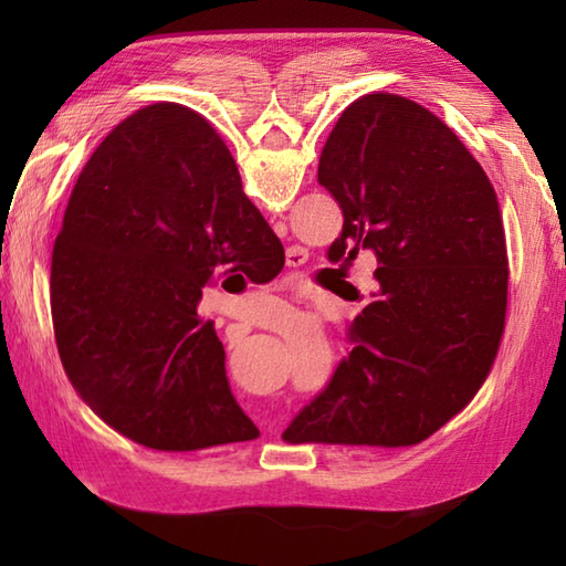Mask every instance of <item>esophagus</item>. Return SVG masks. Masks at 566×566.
Wrapping results in <instances>:
<instances>
[{"label":"esophagus","instance_id":"obj_1","mask_svg":"<svg viewBox=\"0 0 566 566\" xmlns=\"http://www.w3.org/2000/svg\"><path fill=\"white\" fill-rule=\"evenodd\" d=\"M308 260V252L302 245H292L286 250V268H302V264Z\"/></svg>","mask_w":566,"mask_h":566}]
</instances>
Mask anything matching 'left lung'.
<instances>
[{"instance_id":"obj_1","label":"left lung","mask_w":566,"mask_h":566,"mask_svg":"<svg viewBox=\"0 0 566 566\" xmlns=\"http://www.w3.org/2000/svg\"><path fill=\"white\" fill-rule=\"evenodd\" d=\"M343 211L331 250H375L353 350L284 442L408 448L474 399L499 355L509 258L494 185L454 130L401 94L355 99L318 160Z\"/></svg>"}]
</instances>
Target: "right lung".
Here are the masks:
<instances>
[{
	"instance_id": "1",
	"label": "right lung",
	"mask_w": 566,
	"mask_h": 566,
	"mask_svg": "<svg viewBox=\"0 0 566 566\" xmlns=\"http://www.w3.org/2000/svg\"><path fill=\"white\" fill-rule=\"evenodd\" d=\"M282 268L280 238L207 118L143 106L82 167L53 245L51 314L70 384L153 450L255 440L197 308L213 274L264 284Z\"/></svg>"
}]
</instances>
